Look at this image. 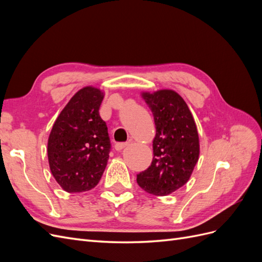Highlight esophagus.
<instances>
[{
	"label": "esophagus",
	"mask_w": 262,
	"mask_h": 262,
	"mask_svg": "<svg viewBox=\"0 0 262 262\" xmlns=\"http://www.w3.org/2000/svg\"><path fill=\"white\" fill-rule=\"evenodd\" d=\"M128 144H129L128 142H124V143H123V142H121V143H116V144H115V148H116L117 150H121L122 148H124Z\"/></svg>",
	"instance_id": "1"
}]
</instances>
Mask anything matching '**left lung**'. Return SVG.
<instances>
[{
    "label": "left lung",
    "instance_id": "8db88e82",
    "mask_svg": "<svg viewBox=\"0 0 262 262\" xmlns=\"http://www.w3.org/2000/svg\"><path fill=\"white\" fill-rule=\"evenodd\" d=\"M154 117L156 136L150 166L137 175L138 185L153 195H167L187 184L199 160V137L193 117L181 98L169 90L143 93Z\"/></svg>",
    "mask_w": 262,
    "mask_h": 262
}]
</instances>
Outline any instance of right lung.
Masks as SVG:
<instances>
[{
  "mask_svg": "<svg viewBox=\"0 0 262 262\" xmlns=\"http://www.w3.org/2000/svg\"><path fill=\"white\" fill-rule=\"evenodd\" d=\"M102 98L99 90L84 87L71 98L52 126L48 140L50 169L68 192L95 188L106 168L112 143L107 124L99 116Z\"/></svg>",
  "mask_w": 262,
  "mask_h": 262,
  "instance_id": "1",
  "label": "right lung"
}]
</instances>
